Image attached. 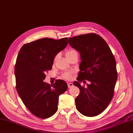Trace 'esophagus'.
I'll use <instances>...</instances> for the list:
<instances>
[{
	"label": "esophagus",
	"mask_w": 133,
	"mask_h": 133,
	"mask_svg": "<svg viewBox=\"0 0 133 133\" xmlns=\"http://www.w3.org/2000/svg\"><path fill=\"white\" fill-rule=\"evenodd\" d=\"M67 85H68L69 88H71L73 86V84L72 83H67Z\"/></svg>",
	"instance_id": "obj_1"
}]
</instances>
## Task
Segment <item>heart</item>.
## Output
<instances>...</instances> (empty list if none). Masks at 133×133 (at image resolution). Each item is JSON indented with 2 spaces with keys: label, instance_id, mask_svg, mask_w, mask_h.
I'll return each mask as SVG.
<instances>
[{
  "label": "heart",
  "instance_id": "obj_1",
  "mask_svg": "<svg viewBox=\"0 0 133 133\" xmlns=\"http://www.w3.org/2000/svg\"><path fill=\"white\" fill-rule=\"evenodd\" d=\"M75 53H77V51H76L75 50H72V49L69 50L68 51H67L66 52V58L69 57V56H70V55H71L72 54H75ZM56 58H57V56H55V57L54 61H56ZM63 77L64 79H71L72 78V74H71V72H67L66 73H64V74H63Z\"/></svg>",
  "mask_w": 133,
  "mask_h": 133
}]
</instances>
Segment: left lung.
Listing matches in <instances>:
<instances>
[{"label":"left lung","mask_w":133,"mask_h":133,"mask_svg":"<svg viewBox=\"0 0 133 133\" xmlns=\"http://www.w3.org/2000/svg\"><path fill=\"white\" fill-rule=\"evenodd\" d=\"M69 43L80 53V71L74 85L80 90L76 108L82 114L95 117L108 106L114 95L117 79L116 61L108 44L94 33L69 38ZM87 79L88 87L80 84Z\"/></svg>","instance_id":"left-lung-1"}]
</instances>
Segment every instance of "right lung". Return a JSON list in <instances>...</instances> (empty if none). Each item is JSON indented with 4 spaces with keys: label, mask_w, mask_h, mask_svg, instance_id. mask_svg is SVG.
I'll return each instance as SVG.
<instances>
[{
    "label": "right lung",
    "mask_w": 133,
    "mask_h": 133,
    "mask_svg": "<svg viewBox=\"0 0 133 133\" xmlns=\"http://www.w3.org/2000/svg\"><path fill=\"white\" fill-rule=\"evenodd\" d=\"M67 44V38H42L24 44L18 53L15 66L16 90L24 105L36 117L44 119L54 114L59 95L67 89L63 80H56L51 85L43 82L55 56Z\"/></svg>",
    "instance_id": "add662e5"
}]
</instances>
